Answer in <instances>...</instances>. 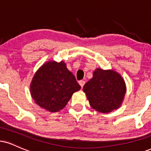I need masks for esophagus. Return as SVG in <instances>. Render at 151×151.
Segmentation results:
<instances>
[{"mask_svg":"<svg viewBox=\"0 0 151 151\" xmlns=\"http://www.w3.org/2000/svg\"><path fill=\"white\" fill-rule=\"evenodd\" d=\"M79 85H80V86H81V87H83V85L85 84V81H83V80H80L79 81Z\"/></svg>","mask_w":151,"mask_h":151,"instance_id":"esophagus-1","label":"esophagus"}]
</instances>
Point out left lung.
<instances>
[{"instance_id":"obj_1","label":"left lung","mask_w":151,"mask_h":151,"mask_svg":"<svg viewBox=\"0 0 151 151\" xmlns=\"http://www.w3.org/2000/svg\"><path fill=\"white\" fill-rule=\"evenodd\" d=\"M122 76L112 70L97 68L93 77L83 87L90 105L100 112L107 113L120 107L126 93Z\"/></svg>"}]
</instances>
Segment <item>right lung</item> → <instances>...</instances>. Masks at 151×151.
Wrapping results in <instances>:
<instances>
[{
    "label": "right lung",
    "instance_id": "add662e5",
    "mask_svg": "<svg viewBox=\"0 0 151 151\" xmlns=\"http://www.w3.org/2000/svg\"><path fill=\"white\" fill-rule=\"evenodd\" d=\"M80 89L75 77L63 61L44 63L36 71L30 85L35 103L51 112L64 108L72 94Z\"/></svg>",
    "mask_w": 151,
    "mask_h": 151
}]
</instances>
